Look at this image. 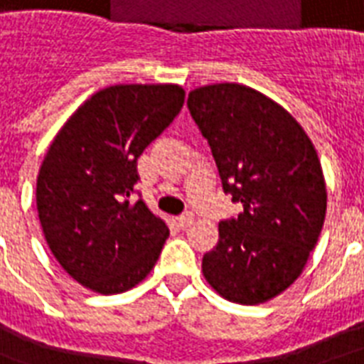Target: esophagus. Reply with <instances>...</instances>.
Segmentation results:
<instances>
[{
	"label": "esophagus",
	"mask_w": 364,
	"mask_h": 364,
	"mask_svg": "<svg viewBox=\"0 0 364 364\" xmlns=\"http://www.w3.org/2000/svg\"><path fill=\"white\" fill-rule=\"evenodd\" d=\"M177 221H179V225H181L183 228L191 227V225L194 223V213H193V211H185L183 215L177 217Z\"/></svg>",
	"instance_id": "34e87169"
}]
</instances>
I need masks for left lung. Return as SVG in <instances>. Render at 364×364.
<instances>
[{
	"mask_svg": "<svg viewBox=\"0 0 364 364\" xmlns=\"http://www.w3.org/2000/svg\"><path fill=\"white\" fill-rule=\"evenodd\" d=\"M187 107L223 191L243 208L219 223L202 272L223 299L266 302L300 276L321 234L327 188L316 147L282 105L243 85L196 88Z\"/></svg>",
	"mask_w": 364,
	"mask_h": 364,
	"instance_id": "8db88e82",
	"label": "left lung"
}]
</instances>
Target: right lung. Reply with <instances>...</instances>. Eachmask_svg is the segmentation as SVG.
<instances>
[{
    "mask_svg": "<svg viewBox=\"0 0 364 364\" xmlns=\"http://www.w3.org/2000/svg\"><path fill=\"white\" fill-rule=\"evenodd\" d=\"M177 85H117L88 98L62 126L37 177L43 234L62 268L102 294L147 277L170 230L134 203L137 159L179 115Z\"/></svg>",
    "mask_w": 364,
    "mask_h": 364,
    "instance_id": "obj_1",
    "label": "right lung"
}]
</instances>
